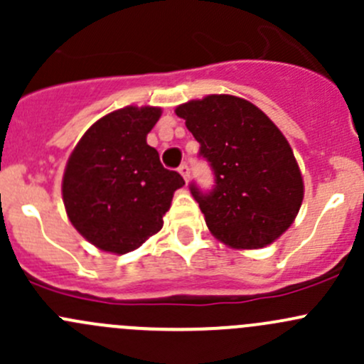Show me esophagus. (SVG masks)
<instances>
[{
    "label": "esophagus",
    "mask_w": 364,
    "mask_h": 364,
    "mask_svg": "<svg viewBox=\"0 0 364 364\" xmlns=\"http://www.w3.org/2000/svg\"><path fill=\"white\" fill-rule=\"evenodd\" d=\"M178 171H179V174L183 176V179H185V181L188 183V178H190V168H188V165H186V164L179 165Z\"/></svg>",
    "instance_id": "obj_1"
}]
</instances>
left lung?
Segmentation results:
<instances>
[{
  "instance_id": "8db88e82",
  "label": "left lung",
  "mask_w": 364,
  "mask_h": 364,
  "mask_svg": "<svg viewBox=\"0 0 364 364\" xmlns=\"http://www.w3.org/2000/svg\"><path fill=\"white\" fill-rule=\"evenodd\" d=\"M211 164L215 188L190 185L208 229L236 250L282 236L299 213L303 176L291 144L259 107L232 95H208L176 107Z\"/></svg>"
}]
</instances>
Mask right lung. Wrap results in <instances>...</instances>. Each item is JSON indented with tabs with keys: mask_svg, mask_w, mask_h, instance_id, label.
Instances as JSON below:
<instances>
[{
	"mask_svg": "<svg viewBox=\"0 0 364 364\" xmlns=\"http://www.w3.org/2000/svg\"><path fill=\"white\" fill-rule=\"evenodd\" d=\"M160 107L117 109L91 124L67 161L63 203L77 232L104 252L123 255L164 225L172 196L185 185L160 164L146 137Z\"/></svg>",
	"mask_w": 364,
	"mask_h": 364,
	"instance_id": "add662e5",
	"label": "right lung"
}]
</instances>
